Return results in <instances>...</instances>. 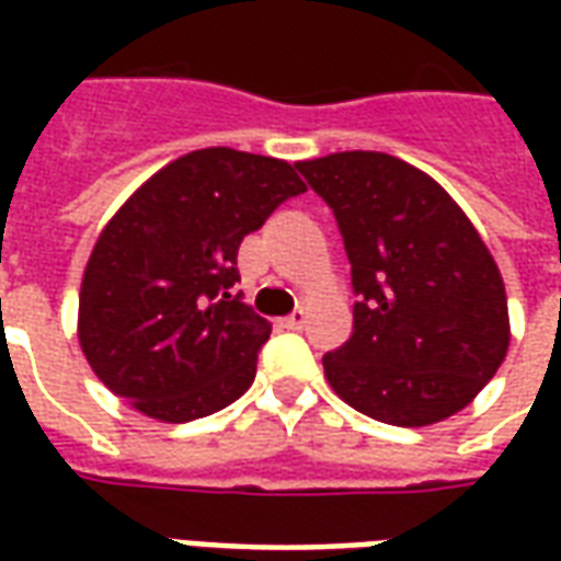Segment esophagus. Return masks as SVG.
Listing matches in <instances>:
<instances>
[{
	"label": "esophagus",
	"instance_id": "esophagus-1",
	"mask_svg": "<svg viewBox=\"0 0 561 561\" xmlns=\"http://www.w3.org/2000/svg\"><path fill=\"white\" fill-rule=\"evenodd\" d=\"M306 324V312L304 309H294L291 316H285L282 318V328H288V330H300Z\"/></svg>",
	"mask_w": 561,
	"mask_h": 561
}]
</instances>
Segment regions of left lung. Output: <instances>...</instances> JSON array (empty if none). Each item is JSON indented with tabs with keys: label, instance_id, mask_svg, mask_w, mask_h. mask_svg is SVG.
Returning a JSON list of instances; mask_svg holds the SVG:
<instances>
[{
	"label": "left lung",
	"instance_id": "8db88e82",
	"mask_svg": "<svg viewBox=\"0 0 561 561\" xmlns=\"http://www.w3.org/2000/svg\"><path fill=\"white\" fill-rule=\"evenodd\" d=\"M352 261L354 330L324 354L336 397L373 421L430 426L502 366L507 297L481 233L433 176L388 152L297 161Z\"/></svg>",
	"mask_w": 561,
	"mask_h": 561
}]
</instances>
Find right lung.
Here are the masks:
<instances>
[{
  "mask_svg": "<svg viewBox=\"0 0 561 561\" xmlns=\"http://www.w3.org/2000/svg\"><path fill=\"white\" fill-rule=\"evenodd\" d=\"M300 192L288 161L231 147L195 149L152 173L83 270L78 340L92 373L164 423L240 400L270 321L233 294L237 249Z\"/></svg>",
  "mask_w": 561,
  "mask_h": 561,
  "instance_id": "right-lung-1",
  "label": "right lung"
}]
</instances>
